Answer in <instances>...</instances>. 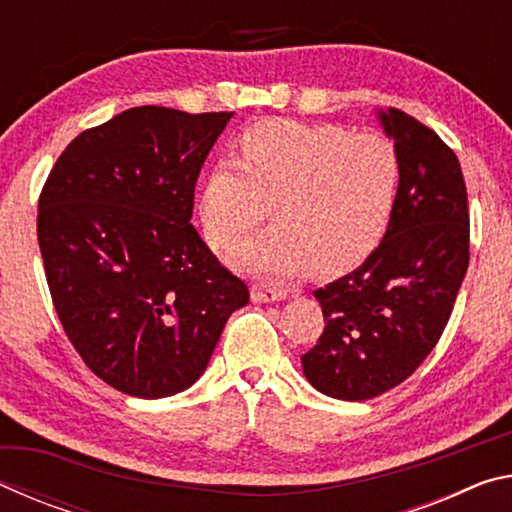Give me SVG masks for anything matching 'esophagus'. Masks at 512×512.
Here are the masks:
<instances>
[{
  "label": "esophagus",
  "instance_id": "esophagus-1",
  "mask_svg": "<svg viewBox=\"0 0 512 512\" xmlns=\"http://www.w3.org/2000/svg\"><path fill=\"white\" fill-rule=\"evenodd\" d=\"M253 302H277L287 298V289H275V287H266V284H255L253 287Z\"/></svg>",
  "mask_w": 512,
  "mask_h": 512
}]
</instances>
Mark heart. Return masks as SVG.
<instances>
[{
    "instance_id": "obj_1",
    "label": "heart",
    "mask_w": 512,
    "mask_h": 512,
    "mask_svg": "<svg viewBox=\"0 0 512 512\" xmlns=\"http://www.w3.org/2000/svg\"><path fill=\"white\" fill-rule=\"evenodd\" d=\"M201 189V219L214 246H232L266 219L277 223L232 253L248 271L284 277L307 264L339 273L384 239L402 185L395 144L377 133L268 119L239 140Z\"/></svg>"
}]
</instances>
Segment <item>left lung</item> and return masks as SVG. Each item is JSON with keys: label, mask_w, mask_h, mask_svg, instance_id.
<instances>
[{"label": "left lung", "mask_w": 512, "mask_h": 512, "mask_svg": "<svg viewBox=\"0 0 512 512\" xmlns=\"http://www.w3.org/2000/svg\"><path fill=\"white\" fill-rule=\"evenodd\" d=\"M402 160L381 244L357 271L316 289L325 329L302 354L316 391L361 402L411 377L436 348L470 264V212L456 153L418 119L379 112Z\"/></svg>", "instance_id": "obj_1"}]
</instances>
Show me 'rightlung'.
Wrapping results in <instances>:
<instances>
[{"instance_id": "add662e5", "label": "right lung", "mask_w": 512, "mask_h": 512, "mask_svg": "<svg viewBox=\"0 0 512 512\" xmlns=\"http://www.w3.org/2000/svg\"><path fill=\"white\" fill-rule=\"evenodd\" d=\"M230 117L124 110L69 142L42 187L38 244L60 325L85 366L126 395L192 386L250 300L189 223Z\"/></svg>"}]
</instances>
